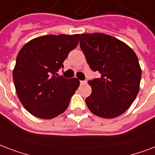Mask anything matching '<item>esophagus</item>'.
I'll list each match as a JSON object with an SVG mask.
<instances>
[{"mask_svg": "<svg viewBox=\"0 0 155 155\" xmlns=\"http://www.w3.org/2000/svg\"><path fill=\"white\" fill-rule=\"evenodd\" d=\"M86 83H87V81H80V84H81V85H86Z\"/></svg>", "mask_w": 155, "mask_h": 155, "instance_id": "1", "label": "esophagus"}]
</instances>
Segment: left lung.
Instances as JSON below:
<instances>
[{"label": "left lung", "instance_id": "obj_1", "mask_svg": "<svg viewBox=\"0 0 155 155\" xmlns=\"http://www.w3.org/2000/svg\"><path fill=\"white\" fill-rule=\"evenodd\" d=\"M80 48L99 78L89 80L92 93L86 99L90 111L104 118L123 114L137 97L141 78L138 59L120 40L102 33L81 34Z\"/></svg>", "mask_w": 155, "mask_h": 155}]
</instances>
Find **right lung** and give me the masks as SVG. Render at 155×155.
Returning <instances> with one entry per match:
<instances>
[{
    "label": "right lung",
    "instance_id": "add662e5",
    "mask_svg": "<svg viewBox=\"0 0 155 155\" xmlns=\"http://www.w3.org/2000/svg\"><path fill=\"white\" fill-rule=\"evenodd\" d=\"M80 35H44L29 41L18 54L13 79L23 107L33 116L52 119L63 113L79 86L77 78L57 72L79 43Z\"/></svg>",
    "mask_w": 155,
    "mask_h": 155
}]
</instances>
